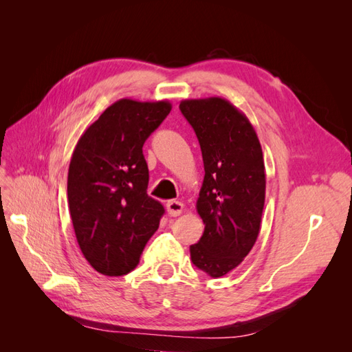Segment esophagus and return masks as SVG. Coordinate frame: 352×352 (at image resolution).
I'll return each mask as SVG.
<instances>
[{"instance_id": "34e87169", "label": "esophagus", "mask_w": 352, "mask_h": 352, "mask_svg": "<svg viewBox=\"0 0 352 352\" xmlns=\"http://www.w3.org/2000/svg\"><path fill=\"white\" fill-rule=\"evenodd\" d=\"M184 211V204L180 201H168L167 202V212L172 217H177L182 214Z\"/></svg>"}]
</instances>
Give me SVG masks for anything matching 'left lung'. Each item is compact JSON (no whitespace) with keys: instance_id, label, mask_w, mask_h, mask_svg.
Masks as SVG:
<instances>
[{"instance_id":"left-lung-1","label":"left lung","mask_w":352,"mask_h":352,"mask_svg":"<svg viewBox=\"0 0 352 352\" xmlns=\"http://www.w3.org/2000/svg\"><path fill=\"white\" fill-rule=\"evenodd\" d=\"M180 111L194 127L204 162L197 211L204 233L190 260L211 278L243 261L258 238L265 199V168L248 117L220 97L184 100Z\"/></svg>"}]
</instances>
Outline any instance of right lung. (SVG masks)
<instances>
[{"label":"right lung","mask_w":352,"mask_h":352,"mask_svg":"<svg viewBox=\"0 0 352 352\" xmlns=\"http://www.w3.org/2000/svg\"><path fill=\"white\" fill-rule=\"evenodd\" d=\"M170 110L168 101L122 98L74 146L67 175L70 217L83 257L101 274L132 272L164 214L146 194L142 146Z\"/></svg>","instance_id":"add662e5"}]
</instances>
